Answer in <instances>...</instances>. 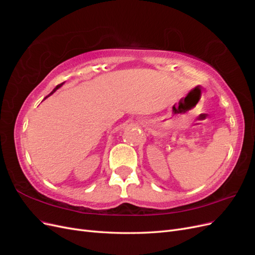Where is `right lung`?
Returning a JSON list of instances; mask_svg holds the SVG:
<instances>
[{
  "instance_id": "right-lung-1",
  "label": "right lung",
  "mask_w": 255,
  "mask_h": 255,
  "mask_svg": "<svg viewBox=\"0 0 255 255\" xmlns=\"http://www.w3.org/2000/svg\"><path fill=\"white\" fill-rule=\"evenodd\" d=\"M63 85H64V83H61V84H59V85H57V86H56V87H55V88H54V89H53V90H52V92H51V94H50V95H49V96H51V95H52V94H54V92H55V91H56V90H57V89H58V88H60V87H61V86H63ZM49 96H48V97H49ZM45 98H47V97H45Z\"/></svg>"
}]
</instances>
